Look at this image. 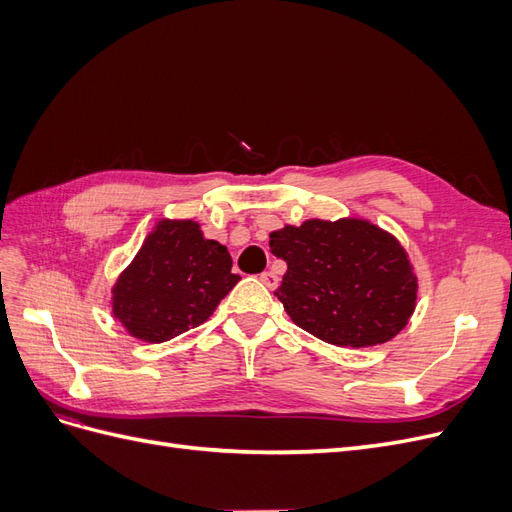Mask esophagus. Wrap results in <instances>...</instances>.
<instances>
[{"instance_id":"34e87169","label":"esophagus","mask_w":512,"mask_h":512,"mask_svg":"<svg viewBox=\"0 0 512 512\" xmlns=\"http://www.w3.org/2000/svg\"><path fill=\"white\" fill-rule=\"evenodd\" d=\"M260 282L265 284L267 288H275L277 286V275L275 273H271V271H265V273H260Z\"/></svg>"}]
</instances>
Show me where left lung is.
Masks as SVG:
<instances>
[{"label": "left lung", "mask_w": 512, "mask_h": 512, "mask_svg": "<svg viewBox=\"0 0 512 512\" xmlns=\"http://www.w3.org/2000/svg\"><path fill=\"white\" fill-rule=\"evenodd\" d=\"M286 260L275 297L303 331L339 348L389 342L416 307V275L401 243L361 218L286 224L269 235Z\"/></svg>", "instance_id": "1"}]
</instances>
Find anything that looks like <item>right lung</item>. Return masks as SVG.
Returning <instances> with one entry per match:
<instances>
[{
	"label": "right lung",
	"instance_id": "obj_1",
	"mask_svg": "<svg viewBox=\"0 0 512 512\" xmlns=\"http://www.w3.org/2000/svg\"><path fill=\"white\" fill-rule=\"evenodd\" d=\"M226 247L194 220H160L113 286V316L132 337L168 342L203 324L241 280Z\"/></svg>",
	"mask_w": 512,
	"mask_h": 512
}]
</instances>
